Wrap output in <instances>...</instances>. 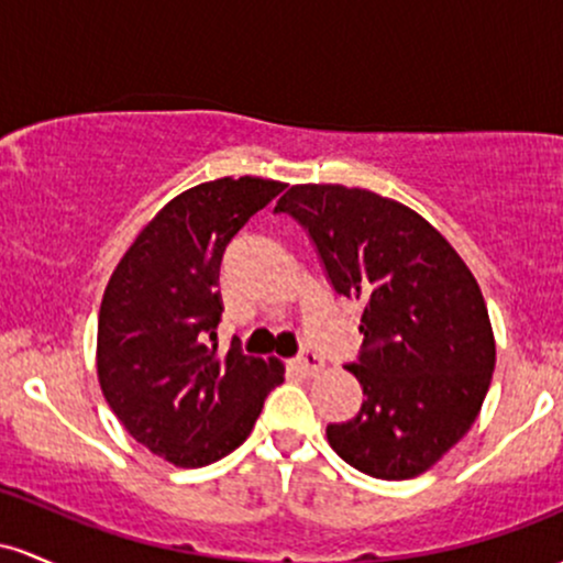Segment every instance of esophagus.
Segmentation results:
<instances>
[{
    "mask_svg": "<svg viewBox=\"0 0 563 563\" xmlns=\"http://www.w3.org/2000/svg\"><path fill=\"white\" fill-rule=\"evenodd\" d=\"M295 369H298L300 375L313 377V375H319L321 369H324V358H321L316 351H302L300 356L295 358Z\"/></svg>",
    "mask_w": 563,
    "mask_h": 563,
    "instance_id": "esophagus-1",
    "label": "esophagus"
}]
</instances>
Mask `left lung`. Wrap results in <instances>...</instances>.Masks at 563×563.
I'll return each mask as SVG.
<instances>
[{
  "label": "left lung",
  "mask_w": 563,
  "mask_h": 563,
  "mask_svg": "<svg viewBox=\"0 0 563 563\" xmlns=\"http://www.w3.org/2000/svg\"><path fill=\"white\" fill-rule=\"evenodd\" d=\"M311 233L332 287L362 302L358 415L327 441L366 476L431 471L471 431L495 372V332L478 282L407 205L366 188L302 183L276 201Z\"/></svg>",
  "instance_id": "obj_1"
}]
</instances>
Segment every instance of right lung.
Instances as JSON below:
<instances>
[{
  "label": "right lung",
  "instance_id": "1",
  "mask_svg": "<svg viewBox=\"0 0 563 563\" xmlns=\"http://www.w3.org/2000/svg\"><path fill=\"white\" fill-rule=\"evenodd\" d=\"M284 183L242 175L188 188L162 207L113 268L98 313V383L132 439L178 468L244 444L279 358L218 349L220 261Z\"/></svg>",
  "mask_w": 563,
  "mask_h": 563
}]
</instances>
